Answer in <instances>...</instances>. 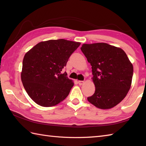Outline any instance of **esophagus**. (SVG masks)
<instances>
[{
    "label": "esophagus",
    "instance_id": "1",
    "mask_svg": "<svg viewBox=\"0 0 146 146\" xmlns=\"http://www.w3.org/2000/svg\"><path fill=\"white\" fill-rule=\"evenodd\" d=\"M78 83L80 85H82L83 84V83H84V81H78Z\"/></svg>",
    "mask_w": 146,
    "mask_h": 146
}]
</instances>
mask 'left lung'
I'll return each mask as SVG.
<instances>
[{
	"label": "left lung",
	"instance_id": "left-lung-1",
	"mask_svg": "<svg viewBox=\"0 0 146 146\" xmlns=\"http://www.w3.org/2000/svg\"><path fill=\"white\" fill-rule=\"evenodd\" d=\"M81 50L92 68L94 94L88 101L109 109L122 101L131 86L133 66L124 51L107 43L83 44Z\"/></svg>",
	"mask_w": 146,
	"mask_h": 146
}]
</instances>
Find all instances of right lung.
Masks as SVG:
<instances>
[{
    "mask_svg": "<svg viewBox=\"0 0 146 146\" xmlns=\"http://www.w3.org/2000/svg\"><path fill=\"white\" fill-rule=\"evenodd\" d=\"M81 43L60 39L40 42L27 52L21 80L27 94L40 106H54L69 95L74 83L62 73L68 59Z\"/></svg>",
    "mask_w": 146,
    "mask_h": 146,
    "instance_id": "obj_1",
    "label": "right lung"
}]
</instances>
